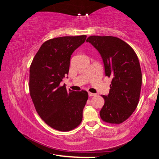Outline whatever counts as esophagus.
I'll return each instance as SVG.
<instances>
[{"label":"esophagus","instance_id":"34e87169","mask_svg":"<svg viewBox=\"0 0 159 159\" xmlns=\"http://www.w3.org/2000/svg\"><path fill=\"white\" fill-rule=\"evenodd\" d=\"M88 95H89V97H93V96H95L96 94L95 93H88Z\"/></svg>","mask_w":159,"mask_h":159}]
</instances>
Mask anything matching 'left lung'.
<instances>
[{"instance_id": "8db88e82", "label": "left lung", "mask_w": 159, "mask_h": 159, "mask_svg": "<svg viewBox=\"0 0 159 159\" xmlns=\"http://www.w3.org/2000/svg\"><path fill=\"white\" fill-rule=\"evenodd\" d=\"M89 42L100 54L106 76L111 78L109 95L99 114L104 122L120 124L137 108L142 76L136 53L127 43L114 36H91Z\"/></svg>"}]
</instances>
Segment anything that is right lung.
<instances>
[{"mask_svg": "<svg viewBox=\"0 0 159 159\" xmlns=\"http://www.w3.org/2000/svg\"><path fill=\"white\" fill-rule=\"evenodd\" d=\"M85 35L48 40L35 55L29 70V92L38 114L51 128L69 131L82 121L88 92L61 85L69 74L70 58L85 42Z\"/></svg>", "mask_w": 159, "mask_h": 159, "instance_id": "obj_1", "label": "right lung"}]
</instances>
